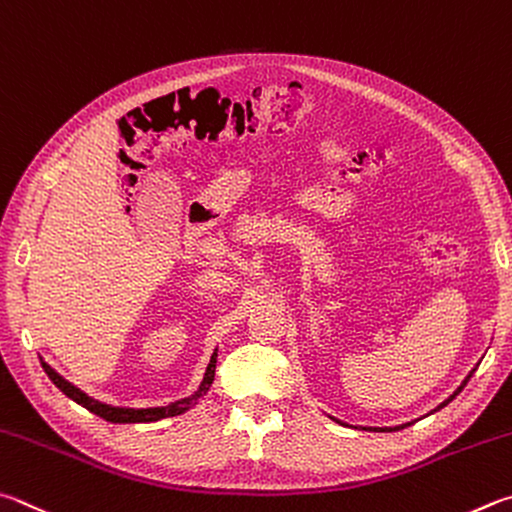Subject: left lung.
Here are the masks:
<instances>
[{
    "mask_svg": "<svg viewBox=\"0 0 512 512\" xmlns=\"http://www.w3.org/2000/svg\"><path fill=\"white\" fill-rule=\"evenodd\" d=\"M472 373H474V371H472ZM472 373L468 375V378H465V382L461 384V387H459V389H456V391L452 393V396H450V398H447V400L443 402V405H441V407H438V409H443L445 405H450V402H452V400H454L456 396H459V393L463 391V387H465V384H468V380L472 378ZM438 409H434V411H438ZM405 427H407V425H400V427H393V429H391V427H371V429H373V432H396V429H405ZM364 429H369V427H364Z\"/></svg>",
    "mask_w": 512,
    "mask_h": 512,
    "instance_id": "obj_1",
    "label": "left lung"
}]
</instances>
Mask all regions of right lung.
Listing matches in <instances>:
<instances>
[{"mask_svg":"<svg viewBox=\"0 0 512 512\" xmlns=\"http://www.w3.org/2000/svg\"><path fill=\"white\" fill-rule=\"evenodd\" d=\"M215 357L218 353H213L211 362H209V369L204 373V380L200 384V389H197L191 398H184V400H177V402H170L166 407H150V409H125V407H110V405H103V402H98L94 398L85 396L83 391L76 389L74 384L67 382L65 378H60V375L51 369L49 364L42 362V369L44 373L49 375V380L56 384V387L65 393L67 398H71L78 405H83L87 411H92V414L101 416L107 423H152V420H159V418H170V416H179L184 414V411L191 409L193 405L200 402V398L204 396L206 391H209L211 382L215 378Z\"/></svg>","mask_w":512,"mask_h":512,"instance_id":"obj_1","label":"right lung"}]
</instances>
